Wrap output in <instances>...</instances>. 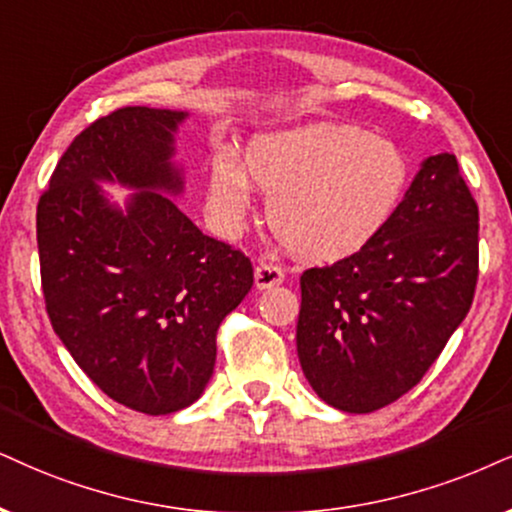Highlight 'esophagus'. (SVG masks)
Listing matches in <instances>:
<instances>
[{
    "label": "esophagus",
    "mask_w": 512,
    "mask_h": 512,
    "mask_svg": "<svg viewBox=\"0 0 512 512\" xmlns=\"http://www.w3.org/2000/svg\"><path fill=\"white\" fill-rule=\"evenodd\" d=\"M285 282V270L270 261H258L254 270V285L256 289H268Z\"/></svg>",
    "instance_id": "34e87169"
}]
</instances>
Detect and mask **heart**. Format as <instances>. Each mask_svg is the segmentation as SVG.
Listing matches in <instances>:
<instances>
[{
  "mask_svg": "<svg viewBox=\"0 0 512 512\" xmlns=\"http://www.w3.org/2000/svg\"><path fill=\"white\" fill-rule=\"evenodd\" d=\"M268 192L266 218L280 244L315 263L361 251L401 204L408 161L394 142L356 125L313 123L261 132L244 161L218 154L208 163L206 208L220 232L235 235Z\"/></svg>",
  "mask_w": 512,
  "mask_h": 512,
  "instance_id": "obj_1",
  "label": "heart"
}]
</instances>
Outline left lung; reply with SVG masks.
Listing matches in <instances>:
<instances>
[{
    "label": "left lung",
    "instance_id": "left-lung-1",
    "mask_svg": "<svg viewBox=\"0 0 512 512\" xmlns=\"http://www.w3.org/2000/svg\"><path fill=\"white\" fill-rule=\"evenodd\" d=\"M477 235L456 156L437 154L370 244L301 275L296 351L320 399L372 413L422 380L472 306Z\"/></svg>",
    "mask_w": 512,
    "mask_h": 512
}]
</instances>
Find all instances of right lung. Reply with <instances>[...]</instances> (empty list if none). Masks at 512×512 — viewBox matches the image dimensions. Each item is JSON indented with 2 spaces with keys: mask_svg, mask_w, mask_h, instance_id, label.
Instances as JSON below:
<instances>
[{
  "mask_svg": "<svg viewBox=\"0 0 512 512\" xmlns=\"http://www.w3.org/2000/svg\"><path fill=\"white\" fill-rule=\"evenodd\" d=\"M185 118L149 106L99 118L71 142L37 204L54 332L106 396L147 415L204 394L218 327L254 285L249 258L204 235L170 199L185 185L173 163ZM97 181L136 192L121 209Z\"/></svg>",
  "mask_w": 512,
  "mask_h": 512,
  "instance_id": "1",
  "label": "right lung"
}]
</instances>
